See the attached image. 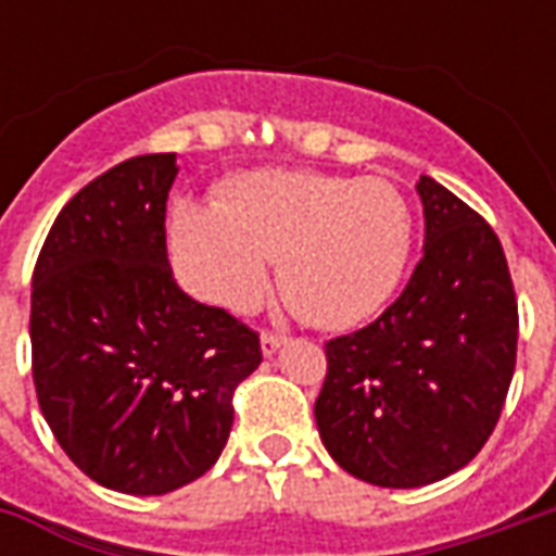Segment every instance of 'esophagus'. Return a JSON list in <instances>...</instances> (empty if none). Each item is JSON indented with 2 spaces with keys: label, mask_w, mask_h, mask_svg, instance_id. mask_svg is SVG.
<instances>
[{
  "label": "esophagus",
  "mask_w": 556,
  "mask_h": 556,
  "mask_svg": "<svg viewBox=\"0 0 556 556\" xmlns=\"http://www.w3.org/2000/svg\"><path fill=\"white\" fill-rule=\"evenodd\" d=\"M282 345H286V337L270 333V330H265V333H262V351H265V357H274V354H277Z\"/></svg>",
  "instance_id": "1"
}]
</instances>
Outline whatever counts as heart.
Listing matches in <instances>:
<instances>
[{
	"label": "heart",
	"instance_id": "obj_1",
	"mask_svg": "<svg viewBox=\"0 0 556 556\" xmlns=\"http://www.w3.org/2000/svg\"><path fill=\"white\" fill-rule=\"evenodd\" d=\"M414 217L393 184L313 169H255L231 178L217 205L178 202L169 223L175 277L199 301L247 313L270 262L279 289L318 327L372 318L402 282Z\"/></svg>",
	"mask_w": 556,
	"mask_h": 556
}]
</instances>
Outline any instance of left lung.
Wrapping results in <instances>:
<instances>
[{
  "label": "left lung",
  "instance_id": "1",
  "mask_svg": "<svg viewBox=\"0 0 556 556\" xmlns=\"http://www.w3.org/2000/svg\"><path fill=\"white\" fill-rule=\"evenodd\" d=\"M426 243L381 318L330 339L315 422L342 470L419 489L473 458L501 419L515 372L518 303L485 219L419 175Z\"/></svg>",
  "mask_w": 556,
  "mask_h": 556
}]
</instances>
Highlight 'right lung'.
Returning <instances> with one entry per match:
<instances>
[{"mask_svg":"<svg viewBox=\"0 0 556 556\" xmlns=\"http://www.w3.org/2000/svg\"><path fill=\"white\" fill-rule=\"evenodd\" d=\"M175 154L86 184L55 217L31 277V378L67 458L98 485L166 494L229 441L231 393L258 333L178 289L166 258Z\"/></svg>","mask_w":556,"mask_h":556,"instance_id":"add662e5","label":"right lung"}]
</instances>
